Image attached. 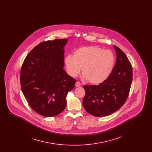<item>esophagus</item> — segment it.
Returning <instances> with one entry per match:
<instances>
[{
	"label": "esophagus",
	"mask_w": 152,
	"mask_h": 152,
	"mask_svg": "<svg viewBox=\"0 0 152 152\" xmlns=\"http://www.w3.org/2000/svg\"><path fill=\"white\" fill-rule=\"evenodd\" d=\"M80 86H81V84H80V82L77 81V82H76V84H75V87H80Z\"/></svg>",
	"instance_id": "1"
}]
</instances>
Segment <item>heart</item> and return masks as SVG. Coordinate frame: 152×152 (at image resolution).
Segmentation results:
<instances>
[{"label": "heart", "mask_w": 152, "mask_h": 152, "mask_svg": "<svg viewBox=\"0 0 152 152\" xmlns=\"http://www.w3.org/2000/svg\"><path fill=\"white\" fill-rule=\"evenodd\" d=\"M115 61L114 53L108 50L96 46L81 47L67 55L64 64L68 74L76 76L82 67L83 77L92 84L98 85L108 79Z\"/></svg>", "instance_id": "1"}]
</instances>
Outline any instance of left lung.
Wrapping results in <instances>:
<instances>
[{
    "label": "left lung",
    "instance_id": "1",
    "mask_svg": "<svg viewBox=\"0 0 152 152\" xmlns=\"http://www.w3.org/2000/svg\"><path fill=\"white\" fill-rule=\"evenodd\" d=\"M116 64L108 79L98 86L85 85L84 109L96 117L108 116L125 104L132 82V67L126 55L116 45Z\"/></svg>",
    "mask_w": 152,
    "mask_h": 152
}]
</instances>
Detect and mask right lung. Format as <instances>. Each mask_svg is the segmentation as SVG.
Masks as SVG:
<instances>
[{
    "instance_id": "add662e5",
    "label": "right lung",
    "mask_w": 152,
    "mask_h": 152,
    "mask_svg": "<svg viewBox=\"0 0 152 152\" xmlns=\"http://www.w3.org/2000/svg\"><path fill=\"white\" fill-rule=\"evenodd\" d=\"M68 39H55L39 44L25 58L20 72L23 94L37 113L53 117L66 105V96L76 80L63 69L64 47Z\"/></svg>"
}]
</instances>
